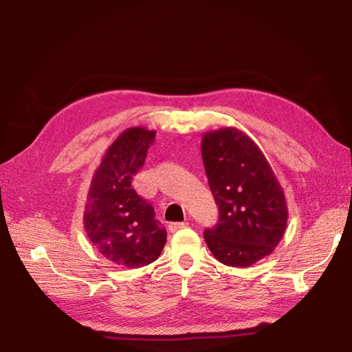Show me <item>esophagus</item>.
I'll return each mask as SVG.
<instances>
[{
    "instance_id": "esophagus-1",
    "label": "esophagus",
    "mask_w": 352,
    "mask_h": 352,
    "mask_svg": "<svg viewBox=\"0 0 352 352\" xmlns=\"http://www.w3.org/2000/svg\"><path fill=\"white\" fill-rule=\"evenodd\" d=\"M188 226V222H171V224L168 226V230L171 231V233H175V231L177 230H182Z\"/></svg>"
}]
</instances>
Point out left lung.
<instances>
[{"label":"left lung","instance_id":"8db88e82","mask_svg":"<svg viewBox=\"0 0 352 352\" xmlns=\"http://www.w3.org/2000/svg\"><path fill=\"white\" fill-rule=\"evenodd\" d=\"M201 157L219 209L217 227L204 231V241L219 263L250 267L284 237V190L256 143L234 126L204 133Z\"/></svg>","mask_w":352,"mask_h":352}]
</instances>
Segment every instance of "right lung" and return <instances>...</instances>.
Returning a JSON list of instances; mask_svg holds the SVG:
<instances>
[{"label":"right lung","instance_id":"add662e5","mask_svg":"<svg viewBox=\"0 0 352 352\" xmlns=\"http://www.w3.org/2000/svg\"><path fill=\"white\" fill-rule=\"evenodd\" d=\"M155 131L131 126L110 144L92 176L83 212L89 241L101 255L128 269L155 261L167 241L152 206L133 190Z\"/></svg>","mask_w":352,"mask_h":352}]
</instances>
